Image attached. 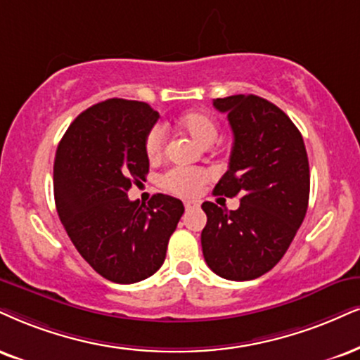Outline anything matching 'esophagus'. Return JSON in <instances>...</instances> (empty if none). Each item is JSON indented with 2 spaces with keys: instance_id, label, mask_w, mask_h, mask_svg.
<instances>
[{
  "instance_id": "obj_1",
  "label": "esophagus",
  "mask_w": 360,
  "mask_h": 360,
  "mask_svg": "<svg viewBox=\"0 0 360 360\" xmlns=\"http://www.w3.org/2000/svg\"><path fill=\"white\" fill-rule=\"evenodd\" d=\"M198 205H200V203L195 202V200H187V202H185V208H187V210H192V208H197Z\"/></svg>"
}]
</instances>
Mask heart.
<instances>
[{
  "mask_svg": "<svg viewBox=\"0 0 360 360\" xmlns=\"http://www.w3.org/2000/svg\"><path fill=\"white\" fill-rule=\"evenodd\" d=\"M181 133L190 136L198 145H212L219 136V125L215 118L205 112H188L181 115L176 122ZM165 130L162 127H153L145 140V152L150 160H158L165 148ZM208 180V173L200 168H175L163 176V185L170 192L180 197H197Z\"/></svg>",
  "mask_w": 360,
  "mask_h": 360,
  "instance_id": "b5f03b06",
  "label": "heart"
}]
</instances>
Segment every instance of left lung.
Here are the masks:
<instances>
[{"label":"left lung","instance_id":"left-lung-1","mask_svg":"<svg viewBox=\"0 0 360 360\" xmlns=\"http://www.w3.org/2000/svg\"><path fill=\"white\" fill-rule=\"evenodd\" d=\"M233 133L229 170L215 195L240 197L237 210L203 202L207 265L227 281H252L272 270L294 240L309 205L310 172L304 139L278 106L257 95L214 100Z\"/></svg>","mask_w":360,"mask_h":360}]
</instances>
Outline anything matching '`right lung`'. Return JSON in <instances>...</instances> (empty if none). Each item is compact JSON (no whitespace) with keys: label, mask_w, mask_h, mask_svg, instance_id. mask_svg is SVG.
Segmentation results:
<instances>
[{"label":"right lung","mask_w":360,"mask_h":360,"mask_svg":"<svg viewBox=\"0 0 360 360\" xmlns=\"http://www.w3.org/2000/svg\"><path fill=\"white\" fill-rule=\"evenodd\" d=\"M158 112L143 101L110 98L73 120L58 145L53 184L58 217L79 255L115 283H135L162 267L184 203L153 195L128 198L148 173L145 140Z\"/></svg>","instance_id":"1"}]
</instances>
